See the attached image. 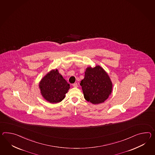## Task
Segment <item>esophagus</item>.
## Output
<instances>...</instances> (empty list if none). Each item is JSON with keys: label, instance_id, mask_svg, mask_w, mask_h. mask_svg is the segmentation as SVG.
I'll list each match as a JSON object with an SVG mask.
<instances>
[{"label": "esophagus", "instance_id": "1", "mask_svg": "<svg viewBox=\"0 0 155 155\" xmlns=\"http://www.w3.org/2000/svg\"><path fill=\"white\" fill-rule=\"evenodd\" d=\"M73 86L74 87H78V84L77 83H74V84H73Z\"/></svg>", "mask_w": 155, "mask_h": 155}]
</instances>
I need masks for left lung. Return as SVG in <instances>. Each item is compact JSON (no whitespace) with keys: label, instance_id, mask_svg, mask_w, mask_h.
Instances as JSON below:
<instances>
[{"label":"left lung","instance_id":"obj_1","mask_svg":"<svg viewBox=\"0 0 155 155\" xmlns=\"http://www.w3.org/2000/svg\"><path fill=\"white\" fill-rule=\"evenodd\" d=\"M80 85L85 100L93 104L104 102L113 90V83L109 76L100 65H96L94 68L87 67Z\"/></svg>","mask_w":155,"mask_h":155}]
</instances>
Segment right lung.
<instances>
[{"label":"right lung","mask_w":155,"mask_h":155,"mask_svg":"<svg viewBox=\"0 0 155 155\" xmlns=\"http://www.w3.org/2000/svg\"><path fill=\"white\" fill-rule=\"evenodd\" d=\"M39 88L42 96L47 101L57 104L65 98L70 85L56 69L50 71L41 79Z\"/></svg>","instance_id":"1"}]
</instances>
